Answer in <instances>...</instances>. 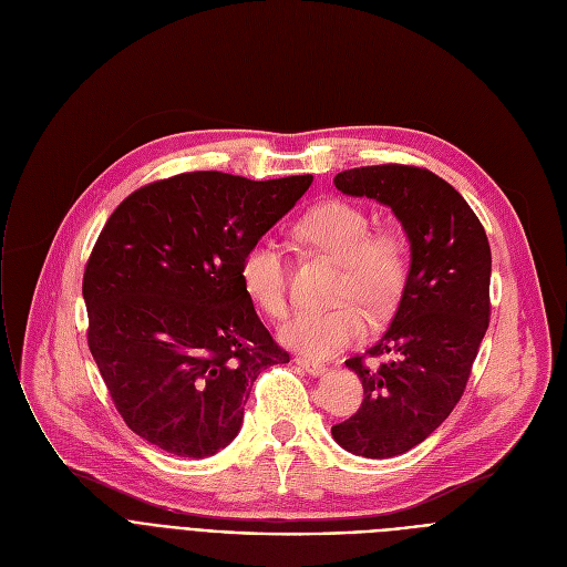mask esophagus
I'll return each mask as SVG.
<instances>
[{"instance_id":"1","label":"esophagus","mask_w":567,"mask_h":567,"mask_svg":"<svg viewBox=\"0 0 567 567\" xmlns=\"http://www.w3.org/2000/svg\"><path fill=\"white\" fill-rule=\"evenodd\" d=\"M296 365H299L303 372H308L310 377H321L326 372V368L321 363H315V361H308V359H296Z\"/></svg>"}]
</instances>
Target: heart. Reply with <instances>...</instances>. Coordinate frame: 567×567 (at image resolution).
<instances>
[{"label":"heart","instance_id":"obj_1","mask_svg":"<svg viewBox=\"0 0 567 567\" xmlns=\"http://www.w3.org/2000/svg\"><path fill=\"white\" fill-rule=\"evenodd\" d=\"M299 234L342 261L340 299H359L370 312L391 308L406 278V246L393 229L370 231V216L344 199L321 202L301 218ZM241 282L250 299L271 317L287 310V257L274 238H259L241 259ZM365 333V317L353 301L333 308L296 310L280 340L308 359H329Z\"/></svg>","mask_w":567,"mask_h":567}]
</instances>
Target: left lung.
I'll use <instances>...</instances> for the list:
<instances>
[{"label":"left lung","mask_w":567,"mask_h":567,"mask_svg":"<svg viewBox=\"0 0 567 567\" xmlns=\"http://www.w3.org/2000/svg\"><path fill=\"white\" fill-rule=\"evenodd\" d=\"M333 184L389 206L409 238V274L389 329L344 361L363 383V404L331 427L347 453L389 460L423 443L466 389L489 326L492 250L466 199L430 169L355 167ZM365 358L386 361L370 369Z\"/></svg>","instance_id":"8db88e82"}]
</instances>
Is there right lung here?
<instances>
[{
	"instance_id": "obj_1",
	"label": "right lung",
	"mask_w": 567,
	"mask_h": 567,
	"mask_svg": "<svg viewBox=\"0 0 567 567\" xmlns=\"http://www.w3.org/2000/svg\"><path fill=\"white\" fill-rule=\"evenodd\" d=\"M312 184L186 172L114 208L86 261L89 349L126 425L202 460L229 445L255 379L289 363L255 312L241 259Z\"/></svg>"
}]
</instances>
